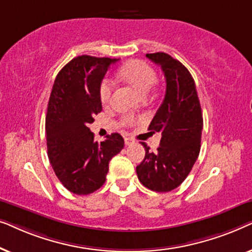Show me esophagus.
Segmentation results:
<instances>
[{
    "label": "esophagus",
    "instance_id": "1",
    "mask_svg": "<svg viewBox=\"0 0 252 252\" xmlns=\"http://www.w3.org/2000/svg\"><path fill=\"white\" fill-rule=\"evenodd\" d=\"M134 143V140L132 139V137H125V144L126 146H130V144Z\"/></svg>",
    "mask_w": 252,
    "mask_h": 252
}]
</instances>
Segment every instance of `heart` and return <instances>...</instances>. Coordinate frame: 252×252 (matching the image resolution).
I'll list each match as a JSON object with an SVG mask.
<instances>
[{"label": "heart", "instance_id": "1", "mask_svg": "<svg viewBox=\"0 0 252 252\" xmlns=\"http://www.w3.org/2000/svg\"><path fill=\"white\" fill-rule=\"evenodd\" d=\"M119 77L122 80L127 82L130 87H133L141 95H146L148 92L156 84V72L149 64L143 61L134 60L127 62L119 68ZM113 91V84L110 79H104L99 85V98L103 104H109L111 101ZM133 120L127 118L125 124L130 125Z\"/></svg>", "mask_w": 252, "mask_h": 252}]
</instances>
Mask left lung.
Masks as SVG:
<instances>
[{"label": "left lung", "mask_w": 252, "mask_h": 252, "mask_svg": "<svg viewBox=\"0 0 252 252\" xmlns=\"http://www.w3.org/2000/svg\"><path fill=\"white\" fill-rule=\"evenodd\" d=\"M146 56L163 70L166 92L148 128L150 133H161L160 144L156 153H151L142 142L146 156L136 166V174L144 187L166 192L184 182L197 159L203 129L202 110L195 81L184 64L165 53Z\"/></svg>", "instance_id": "obj_1"}]
</instances>
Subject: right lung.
<instances>
[{
  "mask_svg": "<svg viewBox=\"0 0 252 252\" xmlns=\"http://www.w3.org/2000/svg\"><path fill=\"white\" fill-rule=\"evenodd\" d=\"M118 61L82 55L55 79L46 117L48 157L58 180L73 194L88 195L101 188L109 161L124 148L120 134L97 142L88 127L102 111L99 85Z\"/></svg>",
  "mask_w": 252,
  "mask_h": 252,
  "instance_id": "1",
  "label": "right lung"
}]
</instances>
